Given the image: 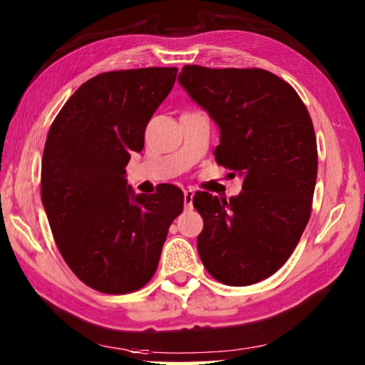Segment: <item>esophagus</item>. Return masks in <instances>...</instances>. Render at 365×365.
Instances as JSON below:
<instances>
[{"mask_svg": "<svg viewBox=\"0 0 365 365\" xmlns=\"http://www.w3.org/2000/svg\"><path fill=\"white\" fill-rule=\"evenodd\" d=\"M193 197H195V191H193V190H185V191H183V202H185V207H187V209L193 207Z\"/></svg>", "mask_w": 365, "mask_h": 365, "instance_id": "34e87169", "label": "esophagus"}]
</instances>
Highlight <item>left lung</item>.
Here are the masks:
<instances>
[{
	"label": "left lung",
	"instance_id": "8db88e82",
	"mask_svg": "<svg viewBox=\"0 0 365 365\" xmlns=\"http://www.w3.org/2000/svg\"><path fill=\"white\" fill-rule=\"evenodd\" d=\"M178 81L220 128L217 164L244 177L230 201L207 191L193 197L204 268L227 286L267 279L292 255L311 215L317 145L308 110L292 86L262 68L185 65Z\"/></svg>",
	"mask_w": 365,
	"mask_h": 365
}]
</instances>
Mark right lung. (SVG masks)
<instances>
[{"instance_id":"1","label":"right lung","mask_w":365,"mask_h":365,"mask_svg":"<svg viewBox=\"0 0 365 365\" xmlns=\"http://www.w3.org/2000/svg\"><path fill=\"white\" fill-rule=\"evenodd\" d=\"M178 68L101 73L78 88L51 124L41 163V201L65 263L103 294L142 289L160 263L183 193L164 185L134 195L125 180L132 151Z\"/></svg>"}]
</instances>
